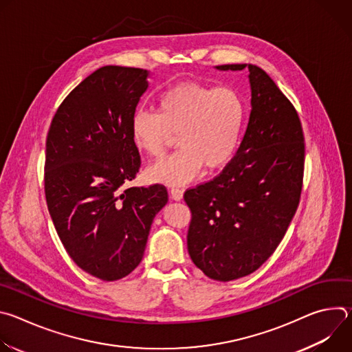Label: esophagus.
I'll list each match as a JSON object with an SVG mask.
<instances>
[{
  "instance_id": "obj_1",
  "label": "esophagus",
  "mask_w": 352,
  "mask_h": 352,
  "mask_svg": "<svg viewBox=\"0 0 352 352\" xmlns=\"http://www.w3.org/2000/svg\"><path fill=\"white\" fill-rule=\"evenodd\" d=\"M170 196H171L173 200H177V202H178V200H181L184 197V190L179 189V188H171Z\"/></svg>"
}]
</instances>
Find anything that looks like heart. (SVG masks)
I'll list each match as a JSON object with an SVG mask.
<instances>
[{"label":"heart","instance_id":"b5f03b06","mask_svg":"<svg viewBox=\"0 0 352 352\" xmlns=\"http://www.w3.org/2000/svg\"><path fill=\"white\" fill-rule=\"evenodd\" d=\"M156 109L157 113L132 114L129 133L135 148L159 157L171 133H177L179 148L146 170L148 181L182 186L197 178L204 167L214 171L231 162L246 116L236 90L182 82L160 94Z\"/></svg>","mask_w":352,"mask_h":352}]
</instances>
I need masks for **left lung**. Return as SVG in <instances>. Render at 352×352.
Instances as JSON below:
<instances>
[{"mask_svg":"<svg viewBox=\"0 0 352 352\" xmlns=\"http://www.w3.org/2000/svg\"><path fill=\"white\" fill-rule=\"evenodd\" d=\"M248 69L250 113L234 159L213 181L184 195L192 219L188 252L208 277L231 281L258 270L276 250L296 212L305 143L299 117L273 79Z\"/></svg>","mask_w":352,"mask_h":352,"instance_id":"obj_1","label":"left lung"}]
</instances>
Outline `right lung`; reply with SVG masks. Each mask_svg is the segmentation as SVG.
Listing matches in <instances>:
<instances>
[{
    "instance_id": "obj_1",
    "label": "right lung",
    "mask_w": 352,
    "mask_h": 352,
    "mask_svg": "<svg viewBox=\"0 0 352 352\" xmlns=\"http://www.w3.org/2000/svg\"><path fill=\"white\" fill-rule=\"evenodd\" d=\"M150 72L107 65L83 79L58 107L45 142L44 190L50 216L72 261L116 281L140 263L164 185L122 186L140 167L129 122Z\"/></svg>"
}]
</instances>
